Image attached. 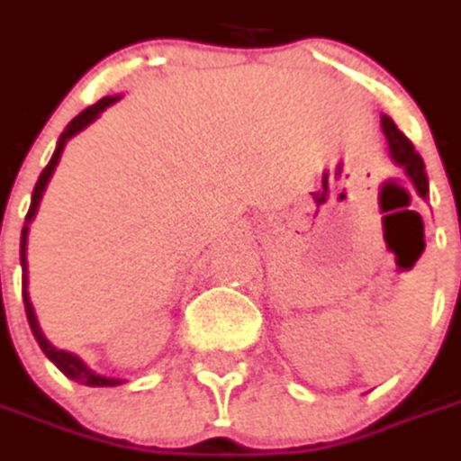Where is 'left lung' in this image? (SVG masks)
Returning <instances> with one entry per match:
<instances>
[{
	"mask_svg": "<svg viewBox=\"0 0 461 461\" xmlns=\"http://www.w3.org/2000/svg\"><path fill=\"white\" fill-rule=\"evenodd\" d=\"M382 131L387 135V143H390V153H393V158L398 161L400 167L408 171V176L413 179V185H416L418 194L420 197H426L429 194V179H426V167H423V158L418 156L416 149H413V143L405 138V135L400 133L398 125L390 120V117H382Z\"/></svg>",
	"mask_w": 461,
	"mask_h": 461,
	"instance_id": "8db88e82",
	"label": "left lung"
}]
</instances>
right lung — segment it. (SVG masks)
<instances>
[{
    "label": "right lung",
    "instance_id": "right-lung-1",
    "mask_svg": "<svg viewBox=\"0 0 461 461\" xmlns=\"http://www.w3.org/2000/svg\"><path fill=\"white\" fill-rule=\"evenodd\" d=\"M117 97H104L99 99L97 104H92V107H86L84 113L74 117L71 122H68V128L63 131L61 138H59V146H56V151L50 156V161H48V167L43 168V174L38 176V185L32 189V203H30V210H27L25 215V228H23V240H20V261H23V303H25V312H27V323L32 328V336H35V341L41 344V348L45 351V357L50 359V362L56 364L59 369H61L66 377H71L74 382H81V384H89V387H104V384H120L117 380H110V377H99L95 375L92 369H86V364L81 362L79 357H74V354H68V351H61V348H56V346L48 344V339L43 336V330L38 326V321H35V312H32V305H30V297H27V276H25V251H27V222L35 218V212H38V204H41V197H43L45 185H48V179H50V174H53V168L59 164V158H61L63 146H66V140L71 138V135H77L81 128H86L95 117L104 110V107H110Z\"/></svg>",
    "mask_w": 461,
    "mask_h": 461
}]
</instances>
